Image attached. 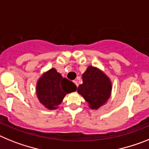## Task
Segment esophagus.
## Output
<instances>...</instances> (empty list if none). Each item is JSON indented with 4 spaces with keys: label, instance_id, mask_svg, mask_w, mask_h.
Returning a JSON list of instances; mask_svg holds the SVG:
<instances>
[{
    "label": "esophagus",
    "instance_id": "1",
    "mask_svg": "<svg viewBox=\"0 0 149 149\" xmlns=\"http://www.w3.org/2000/svg\"><path fill=\"white\" fill-rule=\"evenodd\" d=\"M73 82H74V84H75V85H76V87H78V82H77V81L74 80V81H73Z\"/></svg>",
    "mask_w": 149,
    "mask_h": 149
}]
</instances>
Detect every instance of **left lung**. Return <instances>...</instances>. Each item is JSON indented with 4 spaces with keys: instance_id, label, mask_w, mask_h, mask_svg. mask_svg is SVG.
<instances>
[{
    "instance_id": "1",
    "label": "left lung",
    "mask_w": 149,
    "mask_h": 149,
    "mask_svg": "<svg viewBox=\"0 0 149 149\" xmlns=\"http://www.w3.org/2000/svg\"><path fill=\"white\" fill-rule=\"evenodd\" d=\"M82 84L77 91L89 103L91 109H97L107 101L112 90L110 79L96 67L90 66L82 74Z\"/></svg>"
}]
</instances>
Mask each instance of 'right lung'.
I'll use <instances>...</instances> for the list:
<instances>
[{
    "label": "right lung",
    "mask_w": 149,
    "mask_h": 149,
    "mask_svg": "<svg viewBox=\"0 0 149 149\" xmlns=\"http://www.w3.org/2000/svg\"><path fill=\"white\" fill-rule=\"evenodd\" d=\"M76 86L73 82L56 71L55 68L44 73L37 85V94L42 105L49 109H57L65 95L76 91Z\"/></svg>",
    "instance_id": "add662e5"
}]
</instances>
